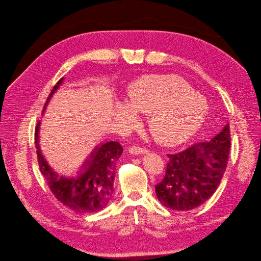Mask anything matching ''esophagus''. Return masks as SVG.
Listing matches in <instances>:
<instances>
[{
    "label": "esophagus",
    "instance_id": "obj_1",
    "mask_svg": "<svg viewBox=\"0 0 261 261\" xmlns=\"http://www.w3.org/2000/svg\"><path fill=\"white\" fill-rule=\"evenodd\" d=\"M128 151L132 154H145L148 152V150L146 148H143L140 146H132V147H129Z\"/></svg>",
    "mask_w": 261,
    "mask_h": 261
}]
</instances>
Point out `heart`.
Segmentation results:
<instances>
[{"label": "heart", "mask_w": 261, "mask_h": 261, "mask_svg": "<svg viewBox=\"0 0 261 261\" xmlns=\"http://www.w3.org/2000/svg\"><path fill=\"white\" fill-rule=\"evenodd\" d=\"M128 102L120 101L118 116L129 124L136 114L148 115L152 137L160 144L176 146L193 136L207 113L205 99L177 75H146L133 82L127 90Z\"/></svg>", "instance_id": "obj_1"}]
</instances>
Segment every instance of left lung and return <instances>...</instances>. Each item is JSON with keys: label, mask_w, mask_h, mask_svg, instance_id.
Here are the masks:
<instances>
[{"label": "left lung", "mask_w": 261, "mask_h": 261, "mask_svg": "<svg viewBox=\"0 0 261 261\" xmlns=\"http://www.w3.org/2000/svg\"><path fill=\"white\" fill-rule=\"evenodd\" d=\"M230 150L229 124L211 141L194 143L187 149L168 154L166 175L155 185L159 200L176 211L202 204L218 188L227 167Z\"/></svg>", "instance_id": "obj_1"}]
</instances>
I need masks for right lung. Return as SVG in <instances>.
<instances>
[{
	"mask_svg": "<svg viewBox=\"0 0 261 261\" xmlns=\"http://www.w3.org/2000/svg\"><path fill=\"white\" fill-rule=\"evenodd\" d=\"M63 79L52 88L47 100L62 84ZM39 126L40 122L35 133L38 164L51 192L58 200L77 213H93L103 209L113 194L115 165L123 151L122 146L112 141L96 147L84 163L83 170L77 178H59L41 154Z\"/></svg>",
	"mask_w": 261,
	"mask_h": 261,
	"instance_id": "add662e5",
	"label": "right lung"
}]
</instances>
